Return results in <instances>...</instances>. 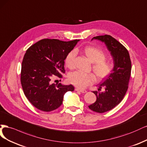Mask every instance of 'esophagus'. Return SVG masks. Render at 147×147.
Returning <instances> with one entry per match:
<instances>
[{"label": "esophagus", "mask_w": 147, "mask_h": 147, "mask_svg": "<svg viewBox=\"0 0 147 147\" xmlns=\"http://www.w3.org/2000/svg\"><path fill=\"white\" fill-rule=\"evenodd\" d=\"M75 90H76V91L80 92H81V93H86V92H87V91L85 90L79 89V88H75Z\"/></svg>", "instance_id": "obj_1"}]
</instances>
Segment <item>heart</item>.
Returning a JSON list of instances; mask_svg holds the SVG:
<instances>
[{
  "mask_svg": "<svg viewBox=\"0 0 147 147\" xmlns=\"http://www.w3.org/2000/svg\"><path fill=\"white\" fill-rule=\"evenodd\" d=\"M82 53L87 59L94 63L93 71L99 79L106 78L112 72L113 66L112 63L106 60V55L102 51L95 47L87 46L82 50ZM76 52L74 50L69 51L65 57V65L68 68H72ZM70 82L80 88H86L88 85L92 84L94 77L92 74H87L81 71H74L69 74Z\"/></svg>",
  "mask_w": 147,
  "mask_h": 147,
  "instance_id": "1",
  "label": "heart"
}]
</instances>
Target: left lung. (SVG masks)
<instances>
[{
	"label": "left lung",
	"instance_id": "left-lung-1",
	"mask_svg": "<svg viewBox=\"0 0 147 147\" xmlns=\"http://www.w3.org/2000/svg\"><path fill=\"white\" fill-rule=\"evenodd\" d=\"M93 40L105 42L113 62L112 72L98 86V90L104 87L105 91L93 92L96 100L88 106L90 109L94 112L104 113L114 108L124 98L131 76V61L127 50L112 36L108 35L97 36L93 37Z\"/></svg>",
	"mask_w": 147,
	"mask_h": 147
}]
</instances>
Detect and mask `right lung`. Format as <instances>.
Wrapping results in <instances>:
<instances>
[{
	"mask_svg": "<svg viewBox=\"0 0 147 147\" xmlns=\"http://www.w3.org/2000/svg\"><path fill=\"white\" fill-rule=\"evenodd\" d=\"M79 40L63 41L43 39L31 46L24 56L21 82L26 98L38 109L50 112L59 107L64 94L72 92L71 85H56L51 82L54 76L61 78L65 73V60Z\"/></svg>",
	"mask_w": 147,
	"mask_h": 147,
	"instance_id": "right-lung-1",
	"label": "right lung"
}]
</instances>
